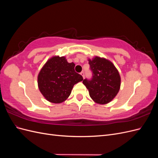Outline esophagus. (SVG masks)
<instances>
[{
	"label": "esophagus",
	"instance_id": "esophagus-1",
	"mask_svg": "<svg viewBox=\"0 0 158 158\" xmlns=\"http://www.w3.org/2000/svg\"><path fill=\"white\" fill-rule=\"evenodd\" d=\"M80 74L82 76L83 78H84V72H81V73H80Z\"/></svg>",
	"mask_w": 158,
	"mask_h": 158
}]
</instances>
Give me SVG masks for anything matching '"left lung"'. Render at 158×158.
Here are the masks:
<instances>
[{
    "label": "left lung",
    "mask_w": 158,
    "mask_h": 158,
    "mask_svg": "<svg viewBox=\"0 0 158 158\" xmlns=\"http://www.w3.org/2000/svg\"><path fill=\"white\" fill-rule=\"evenodd\" d=\"M88 61L92 78L84 79L83 84L95 103H108L116 96L120 89L121 77L118 72L111 61L104 58L95 56Z\"/></svg>",
    "instance_id": "left-lung-1"
}]
</instances>
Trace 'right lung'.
Instances as JSON below:
<instances>
[{"label":"right lung","mask_w":158,"mask_h":158,"mask_svg":"<svg viewBox=\"0 0 158 158\" xmlns=\"http://www.w3.org/2000/svg\"><path fill=\"white\" fill-rule=\"evenodd\" d=\"M74 66L64 56H55L47 61L38 74L37 83L47 101L54 103L64 102L74 85L83 80L82 76L75 72Z\"/></svg>","instance_id":"right-lung-1"}]
</instances>
